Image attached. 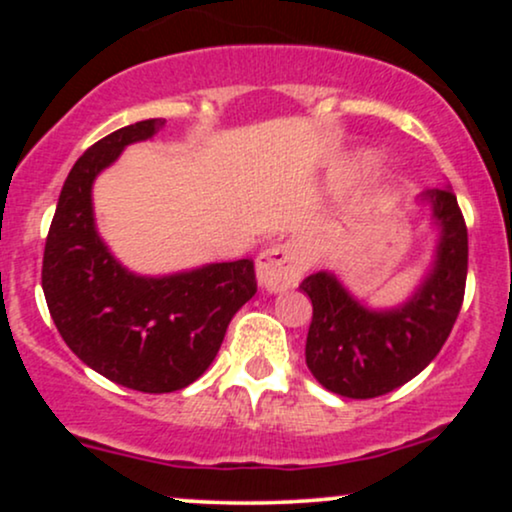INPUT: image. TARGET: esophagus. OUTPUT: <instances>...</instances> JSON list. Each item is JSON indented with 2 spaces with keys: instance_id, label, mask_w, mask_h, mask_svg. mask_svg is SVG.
<instances>
[{
  "instance_id": "obj_1",
  "label": "esophagus",
  "mask_w": 512,
  "mask_h": 512,
  "mask_svg": "<svg viewBox=\"0 0 512 512\" xmlns=\"http://www.w3.org/2000/svg\"><path fill=\"white\" fill-rule=\"evenodd\" d=\"M257 284L267 291H286L301 281L305 272L303 257L293 245H274L262 250L255 260Z\"/></svg>"
}]
</instances>
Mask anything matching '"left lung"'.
Returning a JSON list of instances; mask_svg holds the SVG:
<instances>
[{
    "mask_svg": "<svg viewBox=\"0 0 512 512\" xmlns=\"http://www.w3.org/2000/svg\"><path fill=\"white\" fill-rule=\"evenodd\" d=\"M416 204L431 211L436 245L402 303L373 308L327 269L301 284L313 303L305 363L334 395L370 399L397 390L438 356L455 325L467 281V226L450 185L426 190Z\"/></svg>",
    "mask_w": 512,
    "mask_h": 512,
    "instance_id": "obj_1",
    "label": "left lung"
}]
</instances>
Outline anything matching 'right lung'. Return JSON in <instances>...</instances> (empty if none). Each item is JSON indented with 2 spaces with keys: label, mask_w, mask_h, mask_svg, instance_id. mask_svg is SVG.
Here are the masks:
<instances>
[{
  "label": "right lung",
  "mask_w": 512,
  "mask_h": 512,
  "mask_svg": "<svg viewBox=\"0 0 512 512\" xmlns=\"http://www.w3.org/2000/svg\"><path fill=\"white\" fill-rule=\"evenodd\" d=\"M163 127V117L134 122L86 149L64 180L43 257L45 301L64 344L103 378L151 395L195 383L257 291L250 260L137 274L98 233L93 182Z\"/></svg>",
  "instance_id": "1"
}]
</instances>
